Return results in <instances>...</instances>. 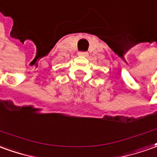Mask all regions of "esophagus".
<instances>
[{
    "mask_svg": "<svg viewBox=\"0 0 157 157\" xmlns=\"http://www.w3.org/2000/svg\"><path fill=\"white\" fill-rule=\"evenodd\" d=\"M78 55L82 56V57H87V56H88V53L86 52H79Z\"/></svg>",
    "mask_w": 157,
    "mask_h": 157,
    "instance_id": "obj_1",
    "label": "esophagus"
}]
</instances>
